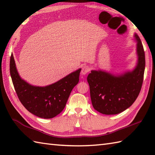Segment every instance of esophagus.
<instances>
[{"label": "esophagus", "mask_w": 155, "mask_h": 155, "mask_svg": "<svg viewBox=\"0 0 155 155\" xmlns=\"http://www.w3.org/2000/svg\"><path fill=\"white\" fill-rule=\"evenodd\" d=\"M89 71H90V67H88V66H83V68H82L81 74L82 75H85L86 74H87Z\"/></svg>", "instance_id": "34e87169"}]
</instances>
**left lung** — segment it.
Listing matches in <instances>:
<instances>
[{"label": "left lung", "mask_w": 155, "mask_h": 155, "mask_svg": "<svg viewBox=\"0 0 155 155\" xmlns=\"http://www.w3.org/2000/svg\"><path fill=\"white\" fill-rule=\"evenodd\" d=\"M137 62L132 71L113 74L103 70H92L88 75L92 104L104 114H117L130 107L139 94L143 82L145 56L137 33Z\"/></svg>", "instance_id": "1"}]
</instances>
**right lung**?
<instances>
[{
  "label": "right lung",
  "instance_id": "right-lung-1",
  "mask_svg": "<svg viewBox=\"0 0 155 155\" xmlns=\"http://www.w3.org/2000/svg\"><path fill=\"white\" fill-rule=\"evenodd\" d=\"M81 68L45 87L34 86L20 77L13 54L10 60V72L13 85L21 103L35 116L52 118L65 107L70 94L79 81Z\"/></svg>",
  "mask_w": 155,
  "mask_h": 155
}]
</instances>
